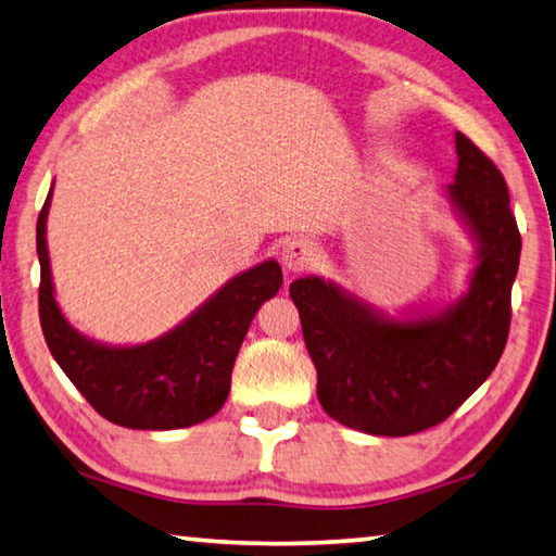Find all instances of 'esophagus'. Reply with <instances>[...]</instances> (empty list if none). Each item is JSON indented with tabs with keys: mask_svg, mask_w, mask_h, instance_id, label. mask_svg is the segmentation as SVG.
Instances as JSON below:
<instances>
[{
	"mask_svg": "<svg viewBox=\"0 0 556 556\" xmlns=\"http://www.w3.org/2000/svg\"><path fill=\"white\" fill-rule=\"evenodd\" d=\"M280 258H283V266L290 273H305V270H313L319 261V243L307 239V237H300L286 243L283 253H280Z\"/></svg>",
	"mask_w": 556,
	"mask_h": 556,
	"instance_id": "34e87169",
	"label": "esophagus"
}]
</instances>
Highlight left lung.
<instances>
[{"instance_id":"8db88e82","label":"left lung","mask_w":556,"mask_h":556,"mask_svg":"<svg viewBox=\"0 0 556 556\" xmlns=\"http://www.w3.org/2000/svg\"><path fill=\"white\" fill-rule=\"evenodd\" d=\"M454 146L459 163L444 200L476 249L454 303L391 315L337 280L305 276L290 283L319 403L352 430L405 437L446 420L505 349L520 231L501 170L464 134L456 131Z\"/></svg>"}]
</instances>
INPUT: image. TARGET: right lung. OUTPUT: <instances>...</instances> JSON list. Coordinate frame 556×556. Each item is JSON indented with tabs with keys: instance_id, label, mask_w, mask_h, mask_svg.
<instances>
[{
	"instance_id": "right-lung-1",
	"label": "right lung",
	"mask_w": 556,
	"mask_h": 556,
	"mask_svg": "<svg viewBox=\"0 0 556 556\" xmlns=\"http://www.w3.org/2000/svg\"><path fill=\"white\" fill-rule=\"evenodd\" d=\"M53 188L36 222L41 263L38 313L46 344L87 403L131 430H180L210 420L227 403L231 368L258 307L283 286L276 258L229 278L217 293L143 344L97 342L75 329L55 300L46 222Z\"/></svg>"
}]
</instances>
